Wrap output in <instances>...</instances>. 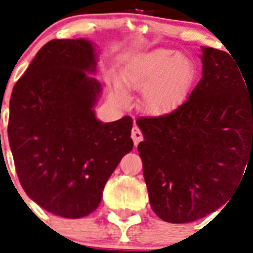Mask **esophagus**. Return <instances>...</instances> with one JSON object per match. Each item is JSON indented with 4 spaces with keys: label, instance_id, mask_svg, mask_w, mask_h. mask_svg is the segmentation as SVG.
Masks as SVG:
<instances>
[{
    "label": "esophagus",
    "instance_id": "esophagus-1",
    "mask_svg": "<svg viewBox=\"0 0 253 253\" xmlns=\"http://www.w3.org/2000/svg\"><path fill=\"white\" fill-rule=\"evenodd\" d=\"M131 138H132V140H134L135 146H138L139 143H140L143 140L142 131L139 130L138 126L132 127V130H131Z\"/></svg>",
    "mask_w": 253,
    "mask_h": 253
}]
</instances>
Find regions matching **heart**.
Wrapping results in <instances>:
<instances>
[{"label":"heart","mask_w":253,"mask_h":253,"mask_svg":"<svg viewBox=\"0 0 253 253\" xmlns=\"http://www.w3.org/2000/svg\"><path fill=\"white\" fill-rule=\"evenodd\" d=\"M193 80L189 57L170 49L158 48L132 60L123 75L127 89L142 91L143 109L151 114L170 110L181 99ZM110 95L119 105H126L128 95L118 81H111Z\"/></svg>","instance_id":"heart-1"}]
</instances>
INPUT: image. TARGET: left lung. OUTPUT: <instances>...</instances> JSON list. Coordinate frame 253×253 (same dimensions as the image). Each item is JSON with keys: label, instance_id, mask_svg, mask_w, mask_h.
Listing matches in <instances>:
<instances>
[{"label": "left lung", "instance_id": "1", "mask_svg": "<svg viewBox=\"0 0 253 253\" xmlns=\"http://www.w3.org/2000/svg\"><path fill=\"white\" fill-rule=\"evenodd\" d=\"M201 49L202 77L188 99L169 114L136 121L151 208L169 223L222 208L253 164V85L227 52Z\"/></svg>", "mask_w": 253, "mask_h": 253}]
</instances>
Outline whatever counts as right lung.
<instances>
[{
    "label": "right lung",
    "instance_id": "obj_1",
    "mask_svg": "<svg viewBox=\"0 0 253 253\" xmlns=\"http://www.w3.org/2000/svg\"><path fill=\"white\" fill-rule=\"evenodd\" d=\"M98 55L87 39H55L14 85L7 135L18 178L41 208L83 218L98 208L106 181L128 154L132 119L103 123L91 77Z\"/></svg>",
    "mask_w": 253,
    "mask_h": 253
}]
</instances>
